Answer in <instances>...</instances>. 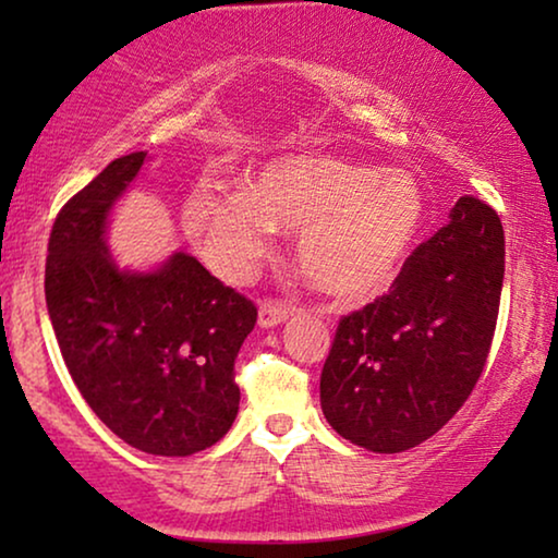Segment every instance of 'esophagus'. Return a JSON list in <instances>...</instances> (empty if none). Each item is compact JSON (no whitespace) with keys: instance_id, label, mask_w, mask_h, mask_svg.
I'll use <instances>...</instances> for the list:
<instances>
[{"instance_id":"esophagus-1","label":"esophagus","mask_w":558,"mask_h":558,"mask_svg":"<svg viewBox=\"0 0 558 558\" xmlns=\"http://www.w3.org/2000/svg\"><path fill=\"white\" fill-rule=\"evenodd\" d=\"M292 315H294L292 304L269 300V302H264L262 307H258V327H266V330H269V327H277L281 323H287V319Z\"/></svg>"}]
</instances>
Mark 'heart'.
Masks as SVG:
<instances>
[{
    "label": "heart",
    "mask_w": 558,
    "mask_h": 558,
    "mask_svg": "<svg viewBox=\"0 0 558 558\" xmlns=\"http://www.w3.org/2000/svg\"><path fill=\"white\" fill-rule=\"evenodd\" d=\"M187 233L228 279L248 277L277 226L292 228L304 281L340 300H365L391 284L426 220L414 172L353 162L327 151L274 157L246 187H197L185 203Z\"/></svg>",
    "instance_id": "heart-1"
}]
</instances>
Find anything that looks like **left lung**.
Wrapping results in <instances>:
<instances>
[{"instance_id":"obj_1","label":"left lung","mask_w":558,"mask_h":558,"mask_svg":"<svg viewBox=\"0 0 558 558\" xmlns=\"http://www.w3.org/2000/svg\"><path fill=\"white\" fill-rule=\"evenodd\" d=\"M502 274L498 213L460 197L447 226L409 256L391 292L340 319L319 378L327 424L378 454L437 434L483 373Z\"/></svg>"}]
</instances>
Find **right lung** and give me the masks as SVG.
Returning a JSON list of instances; mask_svg holds the SVG:
<instances>
[{"label": "right lung", "instance_id": "obj_1", "mask_svg": "<svg viewBox=\"0 0 558 558\" xmlns=\"http://www.w3.org/2000/svg\"><path fill=\"white\" fill-rule=\"evenodd\" d=\"M147 162L113 159L58 213L45 302L73 384L129 447L187 457L223 439L239 414L235 355L256 307L185 251L155 269H121L106 233Z\"/></svg>", "mask_w": 558, "mask_h": 558}]
</instances>
